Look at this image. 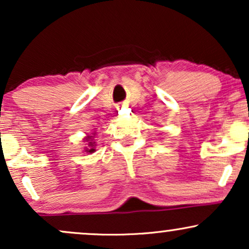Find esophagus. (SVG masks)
<instances>
[{
    "instance_id": "1",
    "label": "esophagus",
    "mask_w": 249,
    "mask_h": 249,
    "mask_svg": "<svg viewBox=\"0 0 249 249\" xmlns=\"http://www.w3.org/2000/svg\"><path fill=\"white\" fill-rule=\"evenodd\" d=\"M123 107H124V105H123Z\"/></svg>"
}]
</instances>
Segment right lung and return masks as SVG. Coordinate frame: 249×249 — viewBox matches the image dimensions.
<instances>
[{
  "label": "right lung",
  "mask_w": 249,
  "mask_h": 249,
  "mask_svg": "<svg viewBox=\"0 0 249 249\" xmlns=\"http://www.w3.org/2000/svg\"><path fill=\"white\" fill-rule=\"evenodd\" d=\"M95 136H96V132H92L90 134H87V136L84 137V142H87V146L84 147V151L87 153H93L96 151V142H95Z\"/></svg>",
  "instance_id": "1"
}]
</instances>
